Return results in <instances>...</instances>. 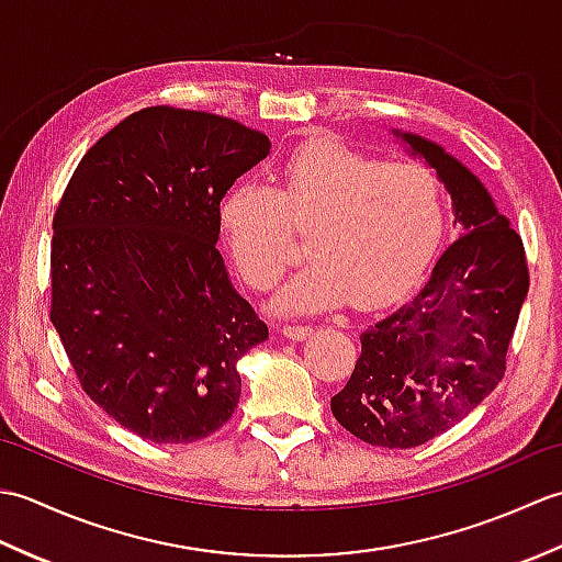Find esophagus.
Wrapping results in <instances>:
<instances>
[{"label":"esophagus","instance_id":"34e87169","mask_svg":"<svg viewBox=\"0 0 562 562\" xmlns=\"http://www.w3.org/2000/svg\"><path fill=\"white\" fill-rule=\"evenodd\" d=\"M282 336L288 338V340H292V342H302V340H306L308 336H312V328H308V326H284L282 328Z\"/></svg>","mask_w":562,"mask_h":562}]
</instances>
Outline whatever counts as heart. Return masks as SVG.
I'll list each match as a JSON object with an SVG mask.
<instances>
[{
	"label": "heart",
	"instance_id": "b5f03b06",
	"mask_svg": "<svg viewBox=\"0 0 562 562\" xmlns=\"http://www.w3.org/2000/svg\"><path fill=\"white\" fill-rule=\"evenodd\" d=\"M445 222V188L429 166L386 164L336 139L306 142L274 186L241 181L220 202L224 241L258 290L292 262L294 232L308 234L312 262L280 290L282 314L389 302L435 258Z\"/></svg>",
	"mask_w": 562,
	"mask_h": 562
}]
</instances>
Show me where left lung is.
<instances>
[{
	"mask_svg": "<svg viewBox=\"0 0 562 562\" xmlns=\"http://www.w3.org/2000/svg\"><path fill=\"white\" fill-rule=\"evenodd\" d=\"M393 135L437 171L459 238L411 302L362 333L360 360L330 411L367 445L411 449L459 423L499 384L529 270L519 234L479 176L435 142Z\"/></svg>",
	"mask_w": 562,
	"mask_h": 562,
	"instance_id": "left-lung-1",
	"label": "left lung"
}]
</instances>
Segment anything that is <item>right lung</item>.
<instances>
[{
	"label": "right lung",
	"instance_id": "add662e5",
	"mask_svg": "<svg viewBox=\"0 0 562 562\" xmlns=\"http://www.w3.org/2000/svg\"><path fill=\"white\" fill-rule=\"evenodd\" d=\"M268 154L229 117L151 105L83 154L59 200L50 321L87 396L142 439L220 429L238 360L268 338L217 250L224 193Z\"/></svg>",
	"mask_w": 562,
	"mask_h": 562
}]
</instances>
